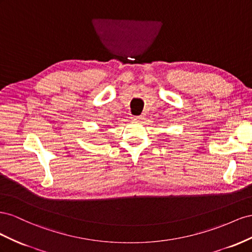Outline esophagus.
<instances>
[{"mask_svg":"<svg viewBox=\"0 0 252 252\" xmlns=\"http://www.w3.org/2000/svg\"><path fill=\"white\" fill-rule=\"evenodd\" d=\"M132 118H133V120H141L142 116H133Z\"/></svg>","mask_w":252,"mask_h":252,"instance_id":"esophagus-1","label":"esophagus"}]
</instances>
